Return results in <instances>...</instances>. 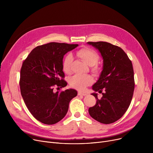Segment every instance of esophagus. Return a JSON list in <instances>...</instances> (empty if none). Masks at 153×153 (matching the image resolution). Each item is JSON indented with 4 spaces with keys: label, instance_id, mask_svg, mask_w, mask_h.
I'll return each instance as SVG.
<instances>
[{
    "label": "esophagus",
    "instance_id": "esophagus-1",
    "mask_svg": "<svg viewBox=\"0 0 153 153\" xmlns=\"http://www.w3.org/2000/svg\"><path fill=\"white\" fill-rule=\"evenodd\" d=\"M86 93H83V92H78V95H82V96H85L86 95Z\"/></svg>",
    "mask_w": 153,
    "mask_h": 153
}]
</instances>
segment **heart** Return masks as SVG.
<instances>
[{"label":"heart","instance_id":"heart-1","mask_svg":"<svg viewBox=\"0 0 153 153\" xmlns=\"http://www.w3.org/2000/svg\"><path fill=\"white\" fill-rule=\"evenodd\" d=\"M76 55L81 58L87 65L92 66V71L94 73H98L99 68L96 66L99 60V56L94 50L89 48H82L76 52ZM72 56L68 54L62 62V69L66 74H69L71 71V64ZM93 79L90 75L76 74L72 77L69 80V84L71 87L79 91H84L85 88L92 84Z\"/></svg>","mask_w":153,"mask_h":153}]
</instances>
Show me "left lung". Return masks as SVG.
<instances>
[{"label": "left lung", "instance_id": "obj_1", "mask_svg": "<svg viewBox=\"0 0 153 153\" xmlns=\"http://www.w3.org/2000/svg\"><path fill=\"white\" fill-rule=\"evenodd\" d=\"M97 49L103 58V70L97 82L92 85L96 104L89 108V115L103 124L112 123L121 118L129 107L134 89V71L131 60L117 46L98 42H87Z\"/></svg>", "mask_w": 153, "mask_h": 153}]
</instances>
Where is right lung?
<instances>
[{
    "label": "right lung",
    "instance_id": "obj_1",
    "mask_svg": "<svg viewBox=\"0 0 153 153\" xmlns=\"http://www.w3.org/2000/svg\"><path fill=\"white\" fill-rule=\"evenodd\" d=\"M77 44L51 42L38 46L24 60L20 70V92L31 115L44 124L53 125L66 115L70 101L77 95L74 89L54 92L67 85L63 79L62 59Z\"/></svg>",
    "mask_w": 153,
    "mask_h": 153
}]
</instances>
